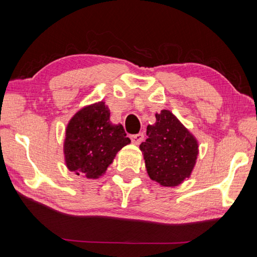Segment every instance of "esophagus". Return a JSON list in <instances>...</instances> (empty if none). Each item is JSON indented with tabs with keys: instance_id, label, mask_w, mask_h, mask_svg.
<instances>
[{
	"instance_id": "obj_1",
	"label": "esophagus",
	"mask_w": 257,
	"mask_h": 257,
	"mask_svg": "<svg viewBox=\"0 0 257 257\" xmlns=\"http://www.w3.org/2000/svg\"><path fill=\"white\" fill-rule=\"evenodd\" d=\"M130 139H132V142L135 145H139L143 141H144V134L139 133L136 135H132V136H130Z\"/></svg>"
}]
</instances>
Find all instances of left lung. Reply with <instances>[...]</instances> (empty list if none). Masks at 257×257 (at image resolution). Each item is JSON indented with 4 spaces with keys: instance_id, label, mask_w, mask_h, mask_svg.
<instances>
[{
    "instance_id": "left-lung-1",
    "label": "left lung",
    "mask_w": 257,
    "mask_h": 257,
    "mask_svg": "<svg viewBox=\"0 0 257 257\" xmlns=\"http://www.w3.org/2000/svg\"><path fill=\"white\" fill-rule=\"evenodd\" d=\"M155 118L154 124L147 125V139L139 149L151 179L162 187H176L193 172L198 142L171 111L162 110Z\"/></svg>"
}]
</instances>
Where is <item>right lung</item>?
<instances>
[{"mask_svg": "<svg viewBox=\"0 0 257 257\" xmlns=\"http://www.w3.org/2000/svg\"><path fill=\"white\" fill-rule=\"evenodd\" d=\"M130 144L122 124H113L105 102L86 105L69 120L63 143L69 170L87 179L105 173L118 152Z\"/></svg>", "mask_w": 257, "mask_h": 257, "instance_id": "right-lung-1", "label": "right lung"}]
</instances>
